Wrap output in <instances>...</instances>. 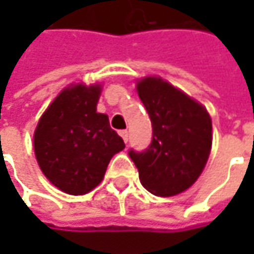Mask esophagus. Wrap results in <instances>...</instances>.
<instances>
[{"mask_svg": "<svg viewBox=\"0 0 254 254\" xmlns=\"http://www.w3.org/2000/svg\"><path fill=\"white\" fill-rule=\"evenodd\" d=\"M120 135H122V138L124 140V142L127 144V142H128V131H127V130H122V131H120Z\"/></svg>", "mask_w": 254, "mask_h": 254, "instance_id": "1", "label": "esophagus"}]
</instances>
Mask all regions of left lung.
Masks as SVG:
<instances>
[{
    "instance_id": "left-lung-1",
    "label": "left lung",
    "mask_w": 254,
    "mask_h": 254,
    "mask_svg": "<svg viewBox=\"0 0 254 254\" xmlns=\"http://www.w3.org/2000/svg\"><path fill=\"white\" fill-rule=\"evenodd\" d=\"M137 92L151 119L152 140L147 150L128 155L145 190L157 196L178 195L198 180L209 158V113L161 77H144Z\"/></svg>"
}]
</instances>
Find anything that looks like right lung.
Returning <instances> with one entry per match:
<instances>
[{
	"label": "right lung",
	"instance_id": "add662e5",
	"mask_svg": "<svg viewBox=\"0 0 254 254\" xmlns=\"http://www.w3.org/2000/svg\"><path fill=\"white\" fill-rule=\"evenodd\" d=\"M100 92V84H70L51 103L35 128L39 168L69 195H84L96 188L113 155L126 147L107 114L96 112Z\"/></svg>",
	"mask_w": 254,
	"mask_h": 254
}]
</instances>
